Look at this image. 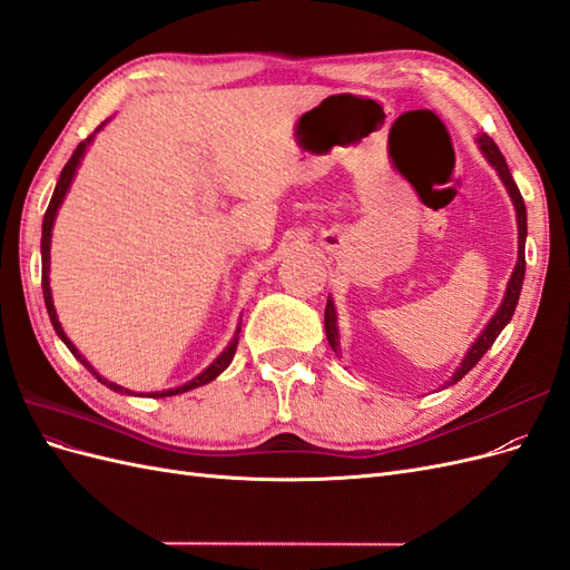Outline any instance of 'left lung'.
I'll return each instance as SVG.
<instances>
[{
    "instance_id": "8db88e82",
    "label": "left lung",
    "mask_w": 570,
    "mask_h": 570,
    "mask_svg": "<svg viewBox=\"0 0 570 570\" xmlns=\"http://www.w3.org/2000/svg\"><path fill=\"white\" fill-rule=\"evenodd\" d=\"M475 142L482 151V157L488 159V164L497 170L499 180L504 183L507 193L513 202V209H515V223H519V262H515L513 266V273L509 278V285H507V292H504V299L502 304H499V308L494 312V316L488 321V325L482 327V333L475 337V342L471 344V350L465 352V356L461 358V364L456 366V371L452 373L450 381H446L442 387H450L454 383H459L461 377L469 373L478 361L482 358V354H485L494 340L499 337V333L504 331L507 323L511 321L513 312H515V304H519V297H521V287H523V278H525V237H528V214H525V204H523V197H521V189L519 185L513 183L511 178V170L507 166V159L502 157V151H499V147L494 145V140L490 135L480 132L475 137ZM325 335H327V342H331L333 352L340 356V327H337V312H335V302L333 297H327V304H325Z\"/></svg>"
}]
</instances>
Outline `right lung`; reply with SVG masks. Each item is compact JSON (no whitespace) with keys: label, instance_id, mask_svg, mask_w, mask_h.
<instances>
[{"label":"right lung","instance_id":"1","mask_svg":"<svg viewBox=\"0 0 570 570\" xmlns=\"http://www.w3.org/2000/svg\"><path fill=\"white\" fill-rule=\"evenodd\" d=\"M101 128H105V124H101L95 132H99ZM95 132L88 137V140H82V142L76 147L73 157L68 159V164L63 166L61 176H59V180H57V187H55V195H51V202H49L47 212H45V220H42V245H40V252H42V295H45V306H47V314H49L51 325H55L57 335L61 337V342L66 344V347L71 350V354L80 361V364H82L85 368H88L101 385H107L109 390H114V392H118V394H132L130 390L120 387V385H116V383H109L107 377H101V375L90 366V361L85 358V356L76 350V344L66 337L63 327H61V323H59V316H57L55 299H51V287H49V247H51V228H55V220H57V214H59V206L63 204V197H66L68 189H71V183H73V178H76V174H78V166H80V161H82V157H85V151H88V147H90V145H92V140H95ZM237 340H239V325H237V331H235L233 340L228 342V347L223 350V352L212 361V364L206 366L197 377H193V381H187L185 385H178V387L161 390V392H151L149 396H174V394H183V392H187V390H195V387H202V385H206V383H212L214 377H218L223 371H226V368L230 366V361H233L235 350H237ZM140 396H142V394H140Z\"/></svg>","mask_w":570,"mask_h":570}]
</instances>
